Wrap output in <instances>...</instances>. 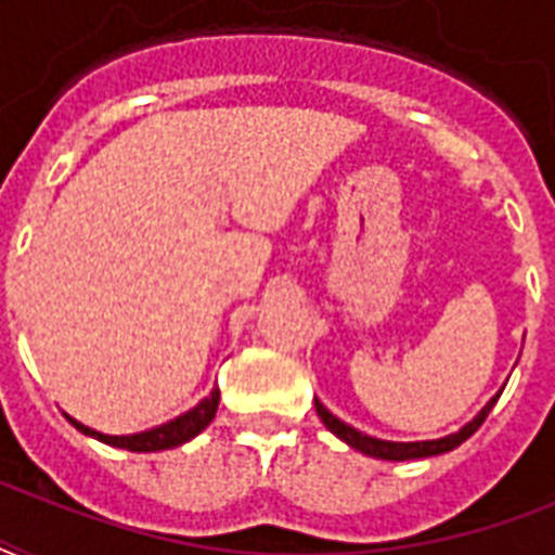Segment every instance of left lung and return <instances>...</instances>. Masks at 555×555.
<instances>
[{
  "instance_id": "1",
  "label": "left lung",
  "mask_w": 555,
  "mask_h": 555,
  "mask_svg": "<svg viewBox=\"0 0 555 555\" xmlns=\"http://www.w3.org/2000/svg\"><path fill=\"white\" fill-rule=\"evenodd\" d=\"M501 397V391L492 397L490 403L483 405L481 412L475 414L473 421L461 426L452 435H443V438L435 440H409V443H400V440H383V438H371L365 431L354 429V426H348L346 421H339L337 414H331L325 405L317 400V414H320V421L328 426L339 440H346L348 447L357 449V452H363L369 457H379V461H414V457H431V455H443V452H452L455 447H461L469 435L478 431V426L483 423V417L490 414V409L495 405V400Z\"/></svg>"
}]
</instances>
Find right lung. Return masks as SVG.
Segmentation results:
<instances>
[{
    "instance_id": "1",
    "label": "right lung",
    "mask_w": 555,
    "mask_h": 555,
    "mask_svg": "<svg viewBox=\"0 0 555 555\" xmlns=\"http://www.w3.org/2000/svg\"><path fill=\"white\" fill-rule=\"evenodd\" d=\"M218 397L221 391L212 388L209 397H204L198 405H192L190 412L178 414L176 421H167L155 426V429H146V431H134V435H103L98 429H89V426H82L80 421H74L72 414H65L68 423H72L74 429H80L82 435H89V438H98L108 447H117V449H129V452H160V449H176L186 440H192L195 435L207 429L212 417L218 412Z\"/></svg>"
}]
</instances>
